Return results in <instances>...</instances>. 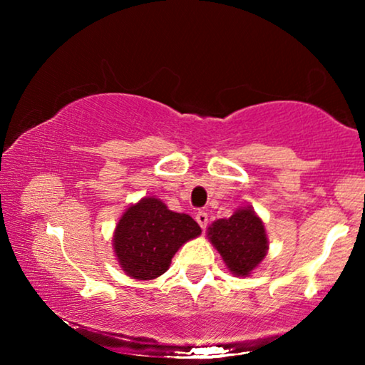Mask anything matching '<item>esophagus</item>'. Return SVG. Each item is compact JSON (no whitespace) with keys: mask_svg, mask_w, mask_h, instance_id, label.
I'll return each instance as SVG.
<instances>
[{"mask_svg":"<svg viewBox=\"0 0 365 365\" xmlns=\"http://www.w3.org/2000/svg\"><path fill=\"white\" fill-rule=\"evenodd\" d=\"M196 221H197V224H199V226H201L202 229H206V226H207V214L204 212V211H199V212L196 214Z\"/></svg>","mask_w":365,"mask_h":365,"instance_id":"obj_1","label":"esophagus"}]
</instances>
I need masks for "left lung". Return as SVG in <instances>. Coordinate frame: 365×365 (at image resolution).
Here are the masks:
<instances>
[{
  "label": "left lung",
  "instance_id": "8db88e82",
  "mask_svg": "<svg viewBox=\"0 0 365 365\" xmlns=\"http://www.w3.org/2000/svg\"><path fill=\"white\" fill-rule=\"evenodd\" d=\"M229 271L246 277L266 257L269 241L261 217L251 206L237 209L229 219H217L207 229Z\"/></svg>",
  "mask_w": 365,
  "mask_h": 365
}]
</instances>
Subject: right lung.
I'll return each instance as SVG.
<instances>
[{"mask_svg":"<svg viewBox=\"0 0 365 365\" xmlns=\"http://www.w3.org/2000/svg\"><path fill=\"white\" fill-rule=\"evenodd\" d=\"M199 234L201 227L191 216L169 211L158 197H143L119 219L113 247L129 277L151 281L168 271L184 242Z\"/></svg>","mask_w":365,"mask_h":365,"instance_id":"add662e5","label":"right lung"}]
</instances>
